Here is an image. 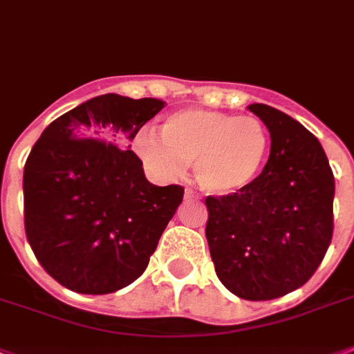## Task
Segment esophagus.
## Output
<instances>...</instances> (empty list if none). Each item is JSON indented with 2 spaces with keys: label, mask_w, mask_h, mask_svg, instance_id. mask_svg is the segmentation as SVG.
I'll use <instances>...</instances> for the list:
<instances>
[{
  "label": "esophagus",
  "mask_w": 354,
  "mask_h": 354,
  "mask_svg": "<svg viewBox=\"0 0 354 354\" xmlns=\"http://www.w3.org/2000/svg\"><path fill=\"white\" fill-rule=\"evenodd\" d=\"M185 200L189 202V200H200V196H198L196 192H192L191 189H187L185 191Z\"/></svg>",
  "instance_id": "obj_1"
}]
</instances>
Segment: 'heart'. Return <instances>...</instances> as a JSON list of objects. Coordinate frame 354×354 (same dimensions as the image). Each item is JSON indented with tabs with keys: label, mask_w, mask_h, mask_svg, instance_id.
Here are the masks:
<instances>
[{
	"label": "heart",
	"mask_w": 354,
	"mask_h": 354,
	"mask_svg": "<svg viewBox=\"0 0 354 354\" xmlns=\"http://www.w3.org/2000/svg\"><path fill=\"white\" fill-rule=\"evenodd\" d=\"M269 132L254 116L185 109L163 122L162 136L140 132L136 152L163 178H176L194 162L196 182L212 194H232L258 176Z\"/></svg>",
	"instance_id": "1"
}]
</instances>
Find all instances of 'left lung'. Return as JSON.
I'll list each match as a JSON object with an SVG mask.
<instances>
[{
  "mask_svg": "<svg viewBox=\"0 0 354 354\" xmlns=\"http://www.w3.org/2000/svg\"><path fill=\"white\" fill-rule=\"evenodd\" d=\"M271 152L251 183L207 196L205 236L223 286L243 300H272L315 274L333 238L335 176L315 134L278 109L252 103Z\"/></svg>",
  "mask_w": 354,
  "mask_h": 354,
  "instance_id": "8db88e82",
  "label": "left lung"
}]
</instances>
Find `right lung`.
Wrapping results in <instances>:
<instances>
[{"label":"right lung","instance_id":"right-lung-1","mask_svg":"<svg viewBox=\"0 0 354 354\" xmlns=\"http://www.w3.org/2000/svg\"><path fill=\"white\" fill-rule=\"evenodd\" d=\"M163 105L96 96L54 120L28 154L27 240L43 269L71 291L107 295L142 277L182 203L183 187L152 185L129 151Z\"/></svg>","mask_w":354,"mask_h":354}]
</instances>
